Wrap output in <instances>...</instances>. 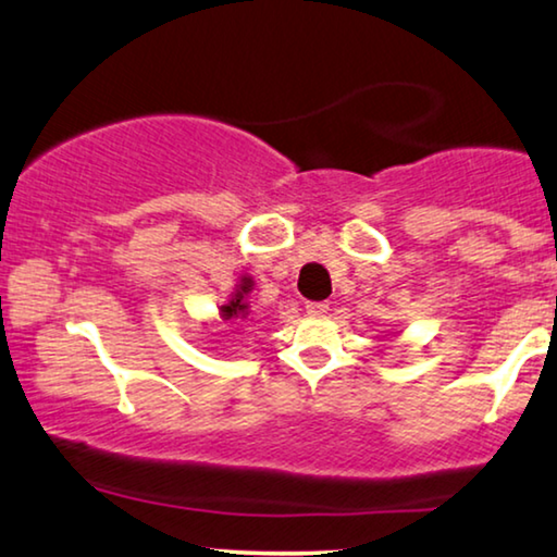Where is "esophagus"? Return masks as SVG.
I'll list each match as a JSON object with an SVG mask.
<instances>
[{
    "label": "esophagus",
    "instance_id": "1",
    "mask_svg": "<svg viewBox=\"0 0 557 557\" xmlns=\"http://www.w3.org/2000/svg\"><path fill=\"white\" fill-rule=\"evenodd\" d=\"M305 312H308L310 318H323L327 312V302H308L305 305Z\"/></svg>",
    "mask_w": 557,
    "mask_h": 557
}]
</instances>
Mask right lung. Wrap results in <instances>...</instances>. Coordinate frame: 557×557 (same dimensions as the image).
Returning <instances> with one entry per match:
<instances>
[{
    "label": "right lung",
    "mask_w": 557,
    "mask_h": 557,
    "mask_svg": "<svg viewBox=\"0 0 557 557\" xmlns=\"http://www.w3.org/2000/svg\"><path fill=\"white\" fill-rule=\"evenodd\" d=\"M252 289V282H249L247 277L242 280L239 285V293L232 295V300L222 305V318L224 320H232V318H247V302H245V295Z\"/></svg>",
    "instance_id": "1"
}]
</instances>
